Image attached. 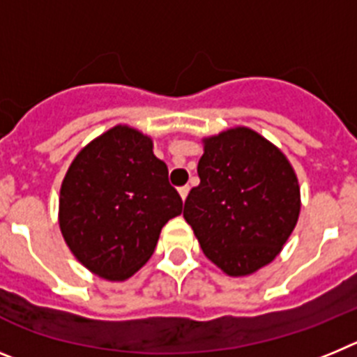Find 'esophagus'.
I'll return each instance as SVG.
<instances>
[{
  "label": "esophagus",
  "mask_w": 357,
  "mask_h": 357,
  "mask_svg": "<svg viewBox=\"0 0 357 357\" xmlns=\"http://www.w3.org/2000/svg\"><path fill=\"white\" fill-rule=\"evenodd\" d=\"M188 193H189V185H182V188H178V195H181L182 200L188 198Z\"/></svg>",
  "instance_id": "esophagus-1"
}]
</instances>
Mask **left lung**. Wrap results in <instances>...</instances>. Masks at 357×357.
<instances>
[{
  "instance_id": "8db88e82",
  "label": "left lung",
  "mask_w": 357,
  "mask_h": 357,
  "mask_svg": "<svg viewBox=\"0 0 357 357\" xmlns=\"http://www.w3.org/2000/svg\"><path fill=\"white\" fill-rule=\"evenodd\" d=\"M200 184L184 218L204 254L230 277L272 263L301 214V188L288 157L248 127L204 137Z\"/></svg>"
}]
</instances>
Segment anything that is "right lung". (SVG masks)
<instances>
[{"instance_id": "obj_1", "label": "right lung", "mask_w": 357, "mask_h": 357, "mask_svg": "<svg viewBox=\"0 0 357 357\" xmlns=\"http://www.w3.org/2000/svg\"><path fill=\"white\" fill-rule=\"evenodd\" d=\"M182 213L168 166L150 135L116 125L85 144L61 185L59 225L73 255L94 275L121 282L151 257L160 230Z\"/></svg>"}]
</instances>
